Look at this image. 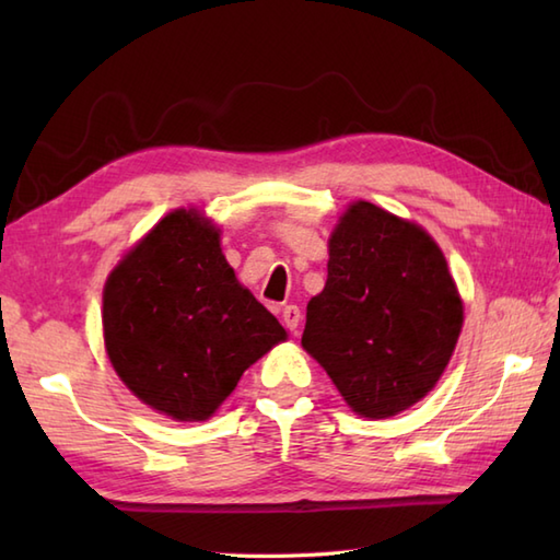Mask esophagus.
Listing matches in <instances>:
<instances>
[{
	"label": "esophagus",
	"mask_w": 560,
	"mask_h": 560,
	"mask_svg": "<svg viewBox=\"0 0 560 560\" xmlns=\"http://www.w3.org/2000/svg\"><path fill=\"white\" fill-rule=\"evenodd\" d=\"M281 317H283V325H287V329L299 331V325H301V319H303V313H301L299 305H287V307H283Z\"/></svg>",
	"instance_id": "34e87169"
}]
</instances>
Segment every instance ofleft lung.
<instances>
[{
  "label": "left lung",
  "mask_w": 560,
  "mask_h": 560,
  "mask_svg": "<svg viewBox=\"0 0 560 560\" xmlns=\"http://www.w3.org/2000/svg\"><path fill=\"white\" fill-rule=\"evenodd\" d=\"M464 305L421 225L353 201L329 237L327 283L307 303L303 349L365 419L413 407L457 347Z\"/></svg>",
  "instance_id": "1"
}]
</instances>
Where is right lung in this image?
Returning <instances> with one entry per match:
<instances>
[{
  "label": "right lung",
  "instance_id": "right-lung-1",
  "mask_svg": "<svg viewBox=\"0 0 560 560\" xmlns=\"http://www.w3.org/2000/svg\"><path fill=\"white\" fill-rule=\"evenodd\" d=\"M103 339L141 401L175 421H207L287 329L237 283L217 225L175 209L105 281Z\"/></svg>",
  "mask_w": 560,
  "mask_h": 560
}]
</instances>
